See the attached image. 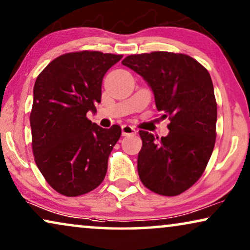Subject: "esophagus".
I'll return each instance as SVG.
<instances>
[{"label": "esophagus", "mask_w": 250, "mask_h": 250, "mask_svg": "<svg viewBox=\"0 0 250 250\" xmlns=\"http://www.w3.org/2000/svg\"><path fill=\"white\" fill-rule=\"evenodd\" d=\"M136 129L129 125H122V135L123 136H130V135H136Z\"/></svg>", "instance_id": "34e87169"}]
</instances>
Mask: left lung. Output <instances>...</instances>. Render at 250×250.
<instances>
[{
  "label": "left lung",
  "instance_id": "8db88e82",
  "mask_svg": "<svg viewBox=\"0 0 250 250\" xmlns=\"http://www.w3.org/2000/svg\"><path fill=\"white\" fill-rule=\"evenodd\" d=\"M122 64L144 78L158 111L170 120L161 139L139 130V178L156 194H181L204 174L215 146L217 104L210 74L185 53L130 55Z\"/></svg>",
  "mask_w": 250,
  "mask_h": 250
}]
</instances>
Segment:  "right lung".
<instances>
[{
  "instance_id": "1",
  "label": "right lung",
  "mask_w": 250,
  "mask_h": 250,
  "mask_svg": "<svg viewBox=\"0 0 250 250\" xmlns=\"http://www.w3.org/2000/svg\"><path fill=\"white\" fill-rule=\"evenodd\" d=\"M121 58L89 50L68 52L36 79L29 116L33 154L46 183L65 197L85 194L104 181L121 127L101 128L86 113L96 112L103 78Z\"/></svg>"
}]
</instances>
